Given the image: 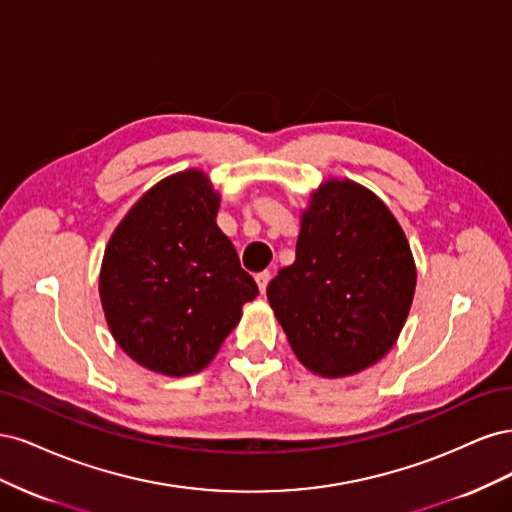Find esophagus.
Instances as JSON below:
<instances>
[{"label": "esophagus", "instance_id": "esophagus-1", "mask_svg": "<svg viewBox=\"0 0 512 512\" xmlns=\"http://www.w3.org/2000/svg\"><path fill=\"white\" fill-rule=\"evenodd\" d=\"M269 282H271V271H262V273H258V275H256V284H258L260 292H265V290H267Z\"/></svg>", "mask_w": 512, "mask_h": 512}]
</instances>
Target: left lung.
Wrapping results in <instances>:
<instances>
[{"label": "left lung", "mask_w": 512, "mask_h": 512, "mask_svg": "<svg viewBox=\"0 0 512 512\" xmlns=\"http://www.w3.org/2000/svg\"><path fill=\"white\" fill-rule=\"evenodd\" d=\"M416 288L410 243L382 200L329 179L301 215L297 258L267 299L297 359L322 378L378 363L404 329Z\"/></svg>", "instance_id": "obj_1"}]
</instances>
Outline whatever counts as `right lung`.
<instances>
[{
  "label": "right lung",
  "mask_w": 512,
  "mask_h": 512,
  "mask_svg": "<svg viewBox=\"0 0 512 512\" xmlns=\"http://www.w3.org/2000/svg\"><path fill=\"white\" fill-rule=\"evenodd\" d=\"M220 194L203 170L147 190L115 228L100 269V301L115 342L164 376L205 369L258 286L215 224Z\"/></svg>",
  "instance_id": "obj_1"
}]
</instances>
